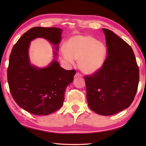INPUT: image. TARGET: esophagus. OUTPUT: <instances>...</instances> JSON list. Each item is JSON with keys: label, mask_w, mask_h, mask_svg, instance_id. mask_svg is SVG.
I'll return each mask as SVG.
<instances>
[{"label": "esophagus", "mask_w": 146, "mask_h": 146, "mask_svg": "<svg viewBox=\"0 0 146 146\" xmlns=\"http://www.w3.org/2000/svg\"><path fill=\"white\" fill-rule=\"evenodd\" d=\"M75 76V78H78V77H80V78H82V76L80 75L79 73H76Z\"/></svg>", "instance_id": "1"}]
</instances>
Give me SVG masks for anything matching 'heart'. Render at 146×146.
Returning a JSON list of instances; mask_svg holds the SVG:
<instances>
[{"mask_svg": "<svg viewBox=\"0 0 146 146\" xmlns=\"http://www.w3.org/2000/svg\"><path fill=\"white\" fill-rule=\"evenodd\" d=\"M62 56L70 63L78 60L82 72L93 74L100 69L107 54V48L103 42L97 41L88 35H75L68 40Z\"/></svg>", "mask_w": 146, "mask_h": 146, "instance_id": "obj_1", "label": "heart"}]
</instances>
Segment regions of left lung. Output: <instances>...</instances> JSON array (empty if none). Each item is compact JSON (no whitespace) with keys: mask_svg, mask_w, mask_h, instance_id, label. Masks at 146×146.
Here are the masks:
<instances>
[{"mask_svg":"<svg viewBox=\"0 0 146 146\" xmlns=\"http://www.w3.org/2000/svg\"><path fill=\"white\" fill-rule=\"evenodd\" d=\"M107 56L97 72L85 76L86 98L91 110L112 115L126 109L137 93L139 70L132 48L111 31L102 29Z\"/></svg>","mask_w":146,"mask_h":146,"instance_id":"left-lung-1","label":"left lung"}]
</instances>
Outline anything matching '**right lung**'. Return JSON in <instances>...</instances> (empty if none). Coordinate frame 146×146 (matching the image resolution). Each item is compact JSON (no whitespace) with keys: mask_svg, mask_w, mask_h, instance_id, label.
I'll return each instance as SVG.
<instances>
[{"mask_svg":"<svg viewBox=\"0 0 146 146\" xmlns=\"http://www.w3.org/2000/svg\"><path fill=\"white\" fill-rule=\"evenodd\" d=\"M62 32L56 27H33L14 44L9 57L7 81L12 98L21 108L36 115H49L62 107L65 90L73 81L76 71L63 69L55 60L44 68L32 66L28 52L30 42L43 38L58 50Z\"/></svg>","mask_w":146,"mask_h":146,"instance_id":"right-lung-1","label":"right lung"}]
</instances>
